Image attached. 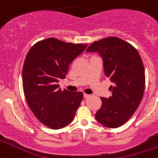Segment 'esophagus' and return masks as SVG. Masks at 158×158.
I'll use <instances>...</instances> for the list:
<instances>
[{"label": "esophagus", "instance_id": "34e87169", "mask_svg": "<svg viewBox=\"0 0 158 158\" xmlns=\"http://www.w3.org/2000/svg\"><path fill=\"white\" fill-rule=\"evenodd\" d=\"M84 97L85 98H89V97H90V95H88V94H86V93H84Z\"/></svg>", "mask_w": 158, "mask_h": 158}]
</instances>
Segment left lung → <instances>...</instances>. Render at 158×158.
I'll return each instance as SVG.
<instances>
[{
    "instance_id": "1",
    "label": "left lung",
    "mask_w": 158,
    "mask_h": 158,
    "mask_svg": "<svg viewBox=\"0 0 158 158\" xmlns=\"http://www.w3.org/2000/svg\"><path fill=\"white\" fill-rule=\"evenodd\" d=\"M87 52H98L104 61V74L114 84L108 98L95 113L99 123L110 128L122 126L136 110L145 90V69L137 50L126 41L110 36L93 42Z\"/></svg>"
}]
</instances>
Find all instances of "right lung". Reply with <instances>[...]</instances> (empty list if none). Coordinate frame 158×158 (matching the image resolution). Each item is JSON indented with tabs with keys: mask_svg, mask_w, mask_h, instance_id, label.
Listing matches in <instances>:
<instances>
[{
	"mask_svg": "<svg viewBox=\"0 0 158 158\" xmlns=\"http://www.w3.org/2000/svg\"><path fill=\"white\" fill-rule=\"evenodd\" d=\"M87 45L48 38L28 51L22 69L23 90L30 109L45 126L56 130L73 121L84 94L61 90L57 83L65 78L69 64Z\"/></svg>",
	"mask_w": 158,
	"mask_h": 158,
	"instance_id": "obj_1",
	"label": "right lung"
}]
</instances>
